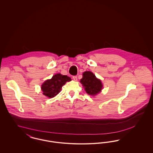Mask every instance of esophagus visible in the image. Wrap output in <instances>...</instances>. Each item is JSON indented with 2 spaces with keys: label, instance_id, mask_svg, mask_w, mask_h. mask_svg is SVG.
<instances>
[{
  "label": "esophagus",
  "instance_id": "1",
  "mask_svg": "<svg viewBox=\"0 0 153 153\" xmlns=\"http://www.w3.org/2000/svg\"><path fill=\"white\" fill-rule=\"evenodd\" d=\"M73 79L75 81H76L77 80V77L76 76H73Z\"/></svg>",
  "mask_w": 153,
  "mask_h": 153
}]
</instances>
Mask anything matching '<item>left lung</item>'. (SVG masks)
I'll use <instances>...</instances> for the list:
<instances>
[{
    "mask_svg": "<svg viewBox=\"0 0 153 153\" xmlns=\"http://www.w3.org/2000/svg\"><path fill=\"white\" fill-rule=\"evenodd\" d=\"M80 82L88 95L95 96L100 93L102 88L101 80L96 78L95 74L90 71H85L82 73Z\"/></svg>",
    "mask_w": 153,
    "mask_h": 153,
    "instance_id": "obj_1",
    "label": "left lung"
}]
</instances>
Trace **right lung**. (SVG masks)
<instances>
[{"label": "right lung", "instance_id": "right-lung-1", "mask_svg": "<svg viewBox=\"0 0 153 153\" xmlns=\"http://www.w3.org/2000/svg\"><path fill=\"white\" fill-rule=\"evenodd\" d=\"M71 81V77L62 75L60 73L54 74L51 79L46 80L41 85V90L43 95L48 98H52L56 96L61 91L62 87L66 82Z\"/></svg>", "mask_w": 153, "mask_h": 153}]
</instances>
